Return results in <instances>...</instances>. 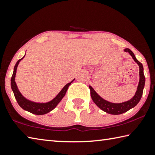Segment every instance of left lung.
<instances>
[{"label": "left lung", "instance_id": "obj_1", "mask_svg": "<svg viewBox=\"0 0 155 155\" xmlns=\"http://www.w3.org/2000/svg\"><path fill=\"white\" fill-rule=\"evenodd\" d=\"M124 51H127V52H129L131 54L132 58H134V61L137 62V64L139 65L140 67V82L135 96L133 97L131 100H129V101L127 102L122 103V104H112V103L108 102L107 101H105V100L103 99L101 97H100L98 94L96 93V92L94 91V89L92 88L91 86H89V88H90L91 91V95L92 97V99L93 100L94 104H95L100 109L108 114H121L126 112L130 109H131V108L134 107L135 105L139 103L141 98H142L143 87H144L145 76L144 74H143V68L142 64L141 63L140 61H137V58H135L134 54L133 53V51L127 48L124 50Z\"/></svg>", "mask_w": 155, "mask_h": 155}]
</instances>
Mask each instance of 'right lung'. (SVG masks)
Listing matches in <instances>:
<instances>
[{
    "instance_id": "obj_1",
    "label": "right lung",
    "mask_w": 155,
    "mask_h": 155,
    "mask_svg": "<svg viewBox=\"0 0 155 155\" xmlns=\"http://www.w3.org/2000/svg\"><path fill=\"white\" fill-rule=\"evenodd\" d=\"M23 58L18 60V62H16V64L14 67V70H13L12 79H11V86H12V89L13 92V94H14L15 98L16 99V101H17L19 105H20V106L24 110L28 111V112H31L32 114H36V115L45 114L50 112V111L54 110V108L56 107V106L58 105V103L61 101V99L62 98H63L64 94H66L67 89L69 88V85L72 82L67 84L64 86V88L62 89V91L58 93V95H57L55 98H54L53 100H51V101L50 102L46 103V104H37V103L30 101L21 95V94L20 93V91H18V87L17 86H16V84L15 82L16 69H17L19 62H20V61Z\"/></svg>"
}]
</instances>
